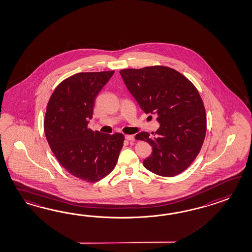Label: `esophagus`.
Here are the masks:
<instances>
[{"label":"esophagus","mask_w":252,"mask_h":252,"mask_svg":"<svg viewBox=\"0 0 252 252\" xmlns=\"http://www.w3.org/2000/svg\"><path fill=\"white\" fill-rule=\"evenodd\" d=\"M125 139L127 141H134V136L133 135H125Z\"/></svg>","instance_id":"esophagus-1"}]
</instances>
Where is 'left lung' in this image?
Returning a JSON list of instances; mask_svg holds the SVG:
<instances>
[{"instance_id":"1","label":"left lung","mask_w":252,"mask_h":252,"mask_svg":"<svg viewBox=\"0 0 252 252\" xmlns=\"http://www.w3.org/2000/svg\"><path fill=\"white\" fill-rule=\"evenodd\" d=\"M120 73L141 110L156 114L160 124L156 137L144 131L135 136L152 147L144 167L163 177L182 173L198 156L206 136V111L198 90L181 72L162 65Z\"/></svg>"}]
</instances>
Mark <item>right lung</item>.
<instances>
[{
    "label": "right lung",
    "mask_w": 252,
    "mask_h": 252,
    "mask_svg": "<svg viewBox=\"0 0 252 252\" xmlns=\"http://www.w3.org/2000/svg\"><path fill=\"white\" fill-rule=\"evenodd\" d=\"M114 70L80 72L55 88L48 101L44 132L60 164L84 182H98L117 163L124 136L103 134L88 128L97 94Z\"/></svg>",
    "instance_id": "obj_1"
}]
</instances>
